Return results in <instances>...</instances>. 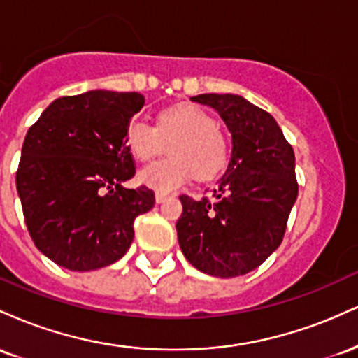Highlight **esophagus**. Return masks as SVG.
I'll return each mask as SVG.
<instances>
[{"instance_id":"esophagus-1","label":"esophagus","mask_w":358,"mask_h":358,"mask_svg":"<svg viewBox=\"0 0 358 358\" xmlns=\"http://www.w3.org/2000/svg\"><path fill=\"white\" fill-rule=\"evenodd\" d=\"M166 199H168V195H166V193L156 192V195H155V200H156V203H163V202H165Z\"/></svg>"}]
</instances>
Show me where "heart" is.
I'll return each mask as SVG.
<instances>
[{
	"mask_svg": "<svg viewBox=\"0 0 358 358\" xmlns=\"http://www.w3.org/2000/svg\"><path fill=\"white\" fill-rule=\"evenodd\" d=\"M126 145L139 162H150L166 151L165 159L139 171V183L158 192L183 187L192 175L208 180L219 175L229 163L227 138L208 110L195 104H178L163 109L156 126L134 119L126 129Z\"/></svg>",
	"mask_w": 358,
	"mask_h": 358,
	"instance_id": "1",
	"label": "heart"
}]
</instances>
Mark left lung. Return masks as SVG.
Listing matches in <instances>:
<instances>
[{"label":"left lung","instance_id":"1","mask_svg":"<svg viewBox=\"0 0 358 358\" xmlns=\"http://www.w3.org/2000/svg\"><path fill=\"white\" fill-rule=\"evenodd\" d=\"M232 134L227 170L212 199L182 195L178 244L193 268L236 278L259 268L281 244L298 196L294 151L276 119L236 94H200Z\"/></svg>","mask_w":358,"mask_h":358}]
</instances>
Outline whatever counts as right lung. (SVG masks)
<instances>
[{
	"label": "right lung",
	"mask_w": 358,
	"mask_h": 358,
	"mask_svg": "<svg viewBox=\"0 0 358 358\" xmlns=\"http://www.w3.org/2000/svg\"><path fill=\"white\" fill-rule=\"evenodd\" d=\"M143 106L138 92L89 90L55 99L28 129L16 190L31 241L62 268L119 261L153 208V190L122 187L136 173L126 129Z\"/></svg>",
	"instance_id": "add662e5"
}]
</instances>
